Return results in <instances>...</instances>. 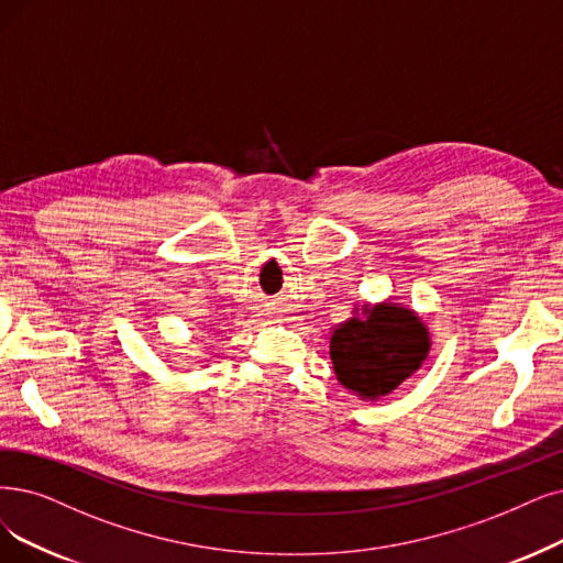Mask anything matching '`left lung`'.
<instances>
[{
  "instance_id": "1",
  "label": "left lung",
  "mask_w": 563,
  "mask_h": 563,
  "mask_svg": "<svg viewBox=\"0 0 563 563\" xmlns=\"http://www.w3.org/2000/svg\"><path fill=\"white\" fill-rule=\"evenodd\" d=\"M430 336L416 311L395 302L365 307L330 336V357L340 384L360 397L393 393L427 357Z\"/></svg>"
}]
</instances>
